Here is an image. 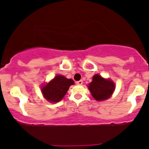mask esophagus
Instances as JSON below:
<instances>
[{
    "instance_id": "1",
    "label": "esophagus",
    "mask_w": 149,
    "mask_h": 149,
    "mask_svg": "<svg viewBox=\"0 0 149 149\" xmlns=\"http://www.w3.org/2000/svg\"><path fill=\"white\" fill-rule=\"evenodd\" d=\"M76 84H77L78 85H81L82 84H83V81H82V80L78 81H76Z\"/></svg>"
}]
</instances>
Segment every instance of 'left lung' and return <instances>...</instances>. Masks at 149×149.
<instances>
[{"label":"left lung","mask_w":149,"mask_h":149,"mask_svg":"<svg viewBox=\"0 0 149 149\" xmlns=\"http://www.w3.org/2000/svg\"><path fill=\"white\" fill-rule=\"evenodd\" d=\"M89 89L96 100H104L108 99L113 94L115 86L111 80L104 79L101 76L96 74L89 84Z\"/></svg>","instance_id":"obj_1"}]
</instances>
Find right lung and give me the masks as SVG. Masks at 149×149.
Masks as SVG:
<instances>
[{
	"mask_svg": "<svg viewBox=\"0 0 149 149\" xmlns=\"http://www.w3.org/2000/svg\"><path fill=\"white\" fill-rule=\"evenodd\" d=\"M73 84L74 82L72 79H68L63 76L58 75L42 88V93L49 102H59L65 96L70 85Z\"/></svg>",
	"mask_w": 149,
	"mask_h": 149,
	"instance_id": "right-lung-1",
	"label": "right lung"
}]
</instances>
